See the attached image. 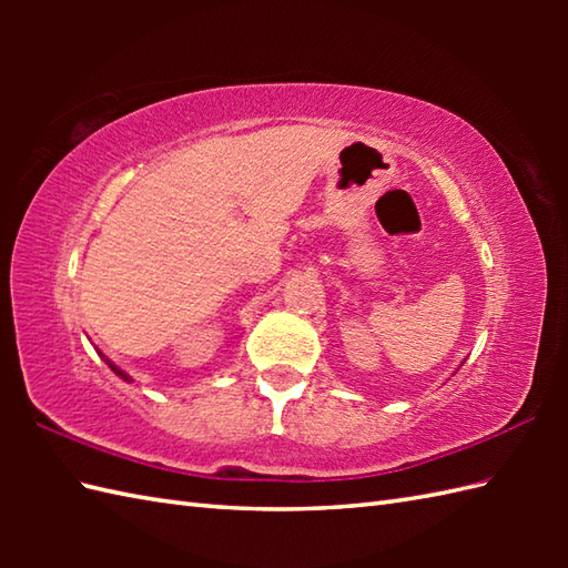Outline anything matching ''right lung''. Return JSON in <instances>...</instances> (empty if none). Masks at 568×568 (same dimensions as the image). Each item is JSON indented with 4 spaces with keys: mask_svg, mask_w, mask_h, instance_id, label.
Segmentation results:
<instances>
[{
    "mask_svg": "<svg viewBox=\"0 0 568 568\" xmlns=\"http://www.w3.org/2000/svg\"><path fill=\"white\" fill-rule=\"evenodd\" d=\"M98 354H100V352H98ZM100 356H102V354H100ZM102 358H104V361H106V366H110V368H112V371H114V373H116V376H119V378H124V381H126V383H131V381H134V378H131V376H129V373H124V371H122V368H119V366H114V364H112V361H110V358H106V356H102Z\"/></svg>",
    "mask_w": 568,
    "mask_h": 568,
    "instance_id": "obj_1",
    "label": "right lung"
}]
</instances>
